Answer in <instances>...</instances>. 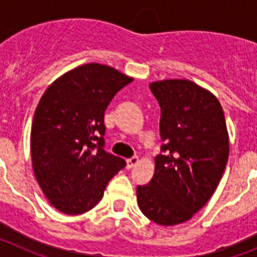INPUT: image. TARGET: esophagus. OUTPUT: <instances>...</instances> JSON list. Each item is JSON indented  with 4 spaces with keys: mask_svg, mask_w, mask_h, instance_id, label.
I'll use <instances>...</instances> for the list:
<instances>
[{
    "mask_svg": "<svg viewBox=\"0 0 257 257\" xmlns=\"http://www.w3.org/2000/svg\"><path fill=\"white\" fill-rule=\"evenodd\" d=\"M138 162H139V157L138 156H134L131 157V158H128V160H127V169H133L134 166Z\"/></svg>",
    "mask_w": 257,
    "mask_h": 257,
    "instance_id": "1",
    "label": "esophagus"
}]
</instances>
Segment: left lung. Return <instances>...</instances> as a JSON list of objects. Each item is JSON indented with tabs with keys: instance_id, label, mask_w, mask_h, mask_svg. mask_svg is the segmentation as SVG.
I'll list each match as a JSON object with an SVG mask.
<instances>
[{
	"instance_id": "1",
	"label": "left lung",
	"mask_w": 257,
	"mask_h": 257,
	"mask_svg": "<svg viewBox=\"0 0 257 257\" xmlns=\"http://www.w3.org/2000/svg\"><path fill=\"white\" fill-rule=\"evenodd\" d=\"M161 106L163 144L153 179L136 188L145 216L160 225L188 221L206 205L225 171L229 140L219 100L188 79L151 83Z\"/></svg>"
}]
</instances>
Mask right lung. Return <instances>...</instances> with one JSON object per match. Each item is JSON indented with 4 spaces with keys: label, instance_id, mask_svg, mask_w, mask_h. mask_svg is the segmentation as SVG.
I'll return each instance as SVG.
<instances>
[{
    "label": "right lung",
    "instance_id": "obj_1",
    "mask_svg": "<svg viewBox=\"0 0 257 257\" xmlns=\"http://www.w3.org/2000/svg\"><path fill=\"white\" fill-rule=\"evenodd\" d=\"M133 81L106 65L85 64L49 86L32 122L31 153L41 189L68 215L87 212L110 179L126 166L105 147L104 113Z\"/></svg>",
    "mask_w": 257,
    "mask_h": 257
}]
</instances>
